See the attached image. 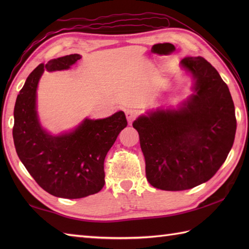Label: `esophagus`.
I'll return each instance as SVG.
<instances>
[{"label": "esophagus", "mask_w": 249, "mask_h": 249, "mask_svg": "<svg viewBox=\"0 0 249 249\" xmlns=\"http://www.w3.org/2000/svg\"><path fill=\"white\" fill-rule=\"evenodd\" d=\"M137 115H138V113H137V111L135 110H127L126 111V119H127L128 123H131L136 118Z\"/></svg>", "instance_id": "34e87169"}]
</instances>
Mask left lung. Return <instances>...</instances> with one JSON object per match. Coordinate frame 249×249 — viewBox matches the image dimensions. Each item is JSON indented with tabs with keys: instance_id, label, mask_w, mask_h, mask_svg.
Segmentation results:
<instances>
[{
	"instance_id": "8db88e82",
	"label": "left lung",
	"mask_w": 249,
	"mask_h": 249,
	"mask_svg": "<svg viewBox=\"0 0 249 249\" xmlns=\"http://www.w3.org/2000/svg\"><path fill=\"white\" fill-rule=\"evenodd\" d=\"M181 64L194 78V93L177 110L158 109L133 123L147 181L171 192L209 181L225 162L236 130L233 100L218 71L201 56Z\"/></svg>"
}]
</instances>
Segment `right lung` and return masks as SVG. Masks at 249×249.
<instances>
[{
    "label": "right lung",
    "instance_id": "obj_1",
    "mask_svg": "<svg viewBox=\"0 0 249 249\" xmlns=\"http://www.w3.org/2000/svg\"><path fill=\"white\" fill-rule=\"evenodd\" d=\"M80 59L70 54L39 64L26 78L14 109L13 137L20 160L41 188L66 199L88 197L104 187L105 157L127 126L125 113L119 111L102 120L86 119L75 130L60 136L41 127L36 89L44 71L68 70Z\"/></svg>",
    "mask_w": 249,
    "mask_h": 249
}]
</instances>
